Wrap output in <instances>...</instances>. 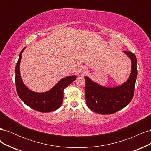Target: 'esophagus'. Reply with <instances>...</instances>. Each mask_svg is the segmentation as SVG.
Instances as JSON below:
<instances>
[{"label":"esophagus","mask_w":151,"mask_h":151,"mask_svg":"<svg viewBox=\"0 0 151 151\" xmlns=\"http://www.w3.org/2000/svg\"><path fill=\"white\" fill-rule=\"evenodd\" d=\"M87 72H88V68H87L86 67H82V68L81 69L80 73H81L82 75H83V74H85V73H86Z\"/></svg>","instance_id":"obj_1"}]
</instances>
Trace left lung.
<instances>
[{
	"mask_svg": "<svg viewBox=\"0 0 151 151\" xmlns=\"http://www.w3.org/2000/svg\"><path fill=\"white\" fill-rule=\"evenodd\" d=\"M123 52L131 60L130 74L124 83L115 87H106L84 76L86 101L91 111L101 115L113 114L127 106L133 98L137 77V58L133 53Z\"/></svg>",
	"mask_w": 151,
	"mask_h": 151,
	"instance_id": "obj_1",
	"label": "left lung"
}]
</instances>
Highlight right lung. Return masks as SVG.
<instances>
[{"label": "right lung", "instance_id": "obj_1", "mask_svg": "<svg viewBox=\"0 0 151 151\" xmlns=\"http://www.w3.org/2000/svg\"><path fill=\"white\" fill-rule=\"evenodd\" d=\"M22 50L16 65V87L18 96L25 104L36 111L51 112L61 106L63 99V91L76 79V75L67 76L59 81L52 89L43 93L35 92L29 89L22 81L20 73Z\"/></svg>", "mask_w": 151, "mask_h": 151}]
</instances>
